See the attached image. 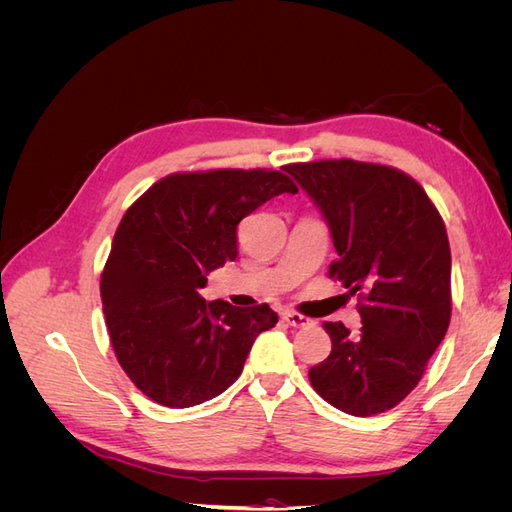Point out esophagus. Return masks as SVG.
I'll list each match as a JSON object with an SVG mask.
<instances>
[{"label": "esophagus", "mask_w": 512, "mask_h": 512, "mask_svg": "<svg viewBox=\"0 0 512 512\" xmlns=\"http://www.w3.org/2000/svg\"><path fill=\"white\" fill-rule=\"evenodd\" d=\"M282 320H284L286 324H290V327H307V324H312V320L301 316V314H297V312H284V314H282Z\"/></svg>", "instance_id": "1"}]
</instances>
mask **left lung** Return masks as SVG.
Returning <instances> with one entry per match:
<instances>
[{"label":"left lung","instance_id":"1","mask_svg":"<svg viewBox=\"0 0 512 512\" xmlns=\"http://www.w3.org/2000/svg\"><path fill=\"white\" fill-rule=\"evenodd\" d=\"M286 173L329 226V275L363 290V327L324 322L331 354L309 382L352 416L395 408L423 378L451 322V247L425 190L401 170L354 160L290 164Z\"/></svg>","mask_w":512,"mask_h":512}]
</instances>
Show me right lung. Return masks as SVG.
Returning a JSON list of instances; mask_svg holds the SVG:
<instances>
[{"instance_id":"1","label":"right lung","mask_w":512,"mask_h":512,"mask_svg":"<svg viewBox=\"0 0 512 512\" xmlns=\"http://www.w3.org/2000/svg\"><path fill=\"white\" fill-rule=\"evenodd\" d=\"M297 192L277 170L183 173L153 183L123 215L102 273V309L119 365L149 399L190 408L239 378L277 314L267 303L205 301L198 290L237 258L245 215Z\"/></svg>"}]
</instances>
